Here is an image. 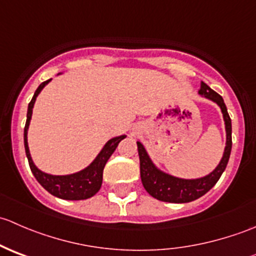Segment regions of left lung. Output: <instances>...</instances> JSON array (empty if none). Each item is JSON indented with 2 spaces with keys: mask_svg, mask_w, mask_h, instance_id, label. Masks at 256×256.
<instances>
[{
  "mask_svg": "<svg viewBox=\"0 0 256 256\" xmlns=\"http://www.w3.org/2000/svg\"><path fill=\"white\" fill-rule=\"evenodd\" d=\"M198 94L202 98H206V99L216 102L220 108L222 114H223L226 134V141L223 156H222V160L219 161L218 166L210 174H208L207 176L186 180V178L172 176V174L158 168L154 164L151 157L148 156L144 144L140 141H138L141 180H142L144 190H147L150 196H152L156 200H162V202L188 203L198 200L202 196H204L212 187H214V184L218 182L222 174L226 170V164H228L232 151V120L229 118L228 110H226V104H224L223 98L219 94H216L214 90H212L203 82H200V89L198 90Z\"/></svg>",
  "mask_w": 256,
  "mask_h": 256,
  "instance_id": "left-lung-1",
  "label": "left lung"
}]
</instances>
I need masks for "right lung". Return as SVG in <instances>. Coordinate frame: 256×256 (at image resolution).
<instances>
[{"label": "right lung", "mask_w": 256, "mask_h": 256, "mask_svg": "<svg viewBox=\"0 0 256 256\" xmlns=\"http://www.w3.org/2000/svg\"><path fill=\"white\" fill-rule=\"evenodd\" d=\"M60 74L62 73H59L58 76H60ZM50 80L52 79L47 80V82H43L42 84L37 88L32 100H30V102L28 104L27 121H26L24 126V150L26 154H27L28 164H30V171H32L36 180H38V183H40V186H42L46 190H48L50 194L66 200H88V198L92 197V196H95L99 192L102 183V171H104L105 164H106L108 160L110 158V156H112L114 151L116 150L118 142H120L121 140H124V138H126V135L116 136V138H110V140L104 144L102 151L98 154V156L95 157L94 161H92L89 166L80 170V171L76 172V174H62V176H59V174H47V172H43L42 170L38 168L34 164V162H33L32 156H30V147H28L27 134L28 128H30V118H32L33 106H34L37 96L40 95V92H42L43 88H44Z\"/></svg>", "instance_id": "right-lung-1"}]
</instances>
